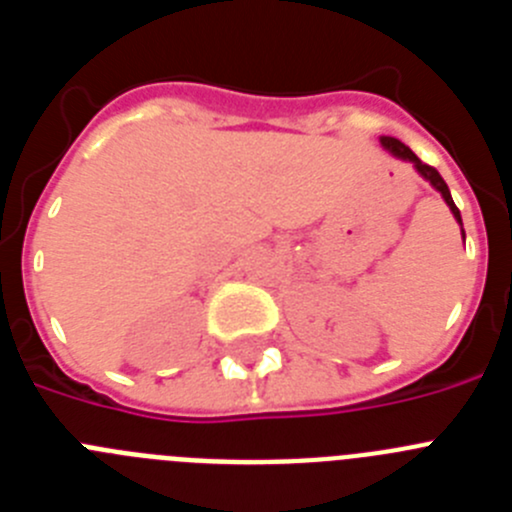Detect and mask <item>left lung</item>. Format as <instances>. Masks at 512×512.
Segmentation results:
<instances>
[{"instance_id": "1", "label": "left lung", "mask_w": 512, "mask_h": 512, "mask_svg": "<svg viewBox=\"0 0 512 512\" xmlns=\"http://www.w3.org/2000/svg\"><path fill=\"white\" fill-rule=\"evenodd\" d=\"M379 143H382V146L387 148V151H390L392 156L402 158V161H410V164L415 166V171H418V174L423 176L425 182H431V187L436 189V192H441L443 202L449 205L451 215H454V217H456V223L461 225V212H459V207L454 205V200H451V192H449V187H446V182H443V179H441V174H438V171L433 169V166L423 164V161H420V158L415 156V153L410 151V148L405 146V143H402V140L390 138V135H382V138H379ZM461 235H464V228H461Z\"/></svg>"}]
</instances>
